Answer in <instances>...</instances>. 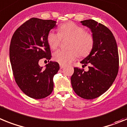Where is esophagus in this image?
Segmentation results:
<instances>
[{
    "label": "esophagus",
    "mask_w": 127,
    "mask_h": 127,
    "mask_svg": "<svg viewBox=\"0 0 127 127\" xmlns=\"http://www.w3.org/2000/svg\"><path fill=\"white\" fill-rule=\"evenodd\" d=\"M59 66H60L61 69H63V68H64V67H65V65H64V64H60Z\"/></svg>",
    "instance_id": "34e87169"
}]
</instances>
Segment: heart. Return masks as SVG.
Here are the masks:
<instances>
[{
  "label": "heart",
  "instance_id": "heart-1",
  "mask_svg": "<svg viewBox=\"0 0 127 127\" xmlns=\"http://www.w3.org/2000/svg\"><path fill=\"white\" fill-rule=\"evenodd\" d=\"M61 38H68L69 50H57L53 54V59L60 64H66L78 57L88 56L94 45V38L91 33L73 22L62 24L59 27V34L51 31L47 36V41L51 49L56 50L59 47Z\"/></svg>",
  "mask_w": 127,
  "mask_h": 127
}]
</instances>
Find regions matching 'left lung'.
<instances>
[{"mask_svg": "<svg viewBox=\"0 0 127 127\" xmlns=\"http://www.w3.org/2000/svg\"><path fill=\"white\" fill-rule=\"evenodd\" d=\"M80 22L91 29L94 45L90 54L80 62L83 66L89 65V70L74 68L71 83L77 95L91 100L103 94L114 82L118 73V50L114 36L107 27L93 20Z\"/></svg>", "mask_w": 127, "mask_h": 127, "instance_id": "obj_1", "label": "left lung"}]
</instances>
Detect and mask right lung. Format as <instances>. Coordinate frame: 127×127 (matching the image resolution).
<instances>
[{
	"mask_svg": "<svg viewBox=\"0 0 127 127\" xmlns=\"http://www.w3.org/2000/svg\"><path fill=\"white\" fill-rule=\"evenodd\" d=\"M56 27V21L32 18L13 34L9 47V58L15 81L28 96L41 99L51 94L53 77L59 70L58 63L52 61L47 36ZM45 58L49 63L43 69L39 65Z\"/></svg>",
	"mask_w": 127,
	"mask_h": 127,
	"instance_id": "1",
	"label": "right lung"
}]
</instances>
